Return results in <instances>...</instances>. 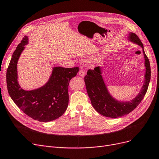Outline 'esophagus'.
<instances>
[{
	"mask_svg": "<svg viewBox=\"0 0 159 159\" xmlns=\"http://www.w3.org/2000/svg\"><path fill=\"white\" fill-rule=\"evenodd\" d=\"M85 74H86V71L83 70H80L79 71V75L80 76V77H84L85 76Z\"/></svg>",
	"mask_w": 159,
	"mask_h": 159,
	"instance_id": "34e87169",
	"label": "esophagus"
}]
</instances>
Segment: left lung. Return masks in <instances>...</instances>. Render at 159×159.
Instances as JSON below:
<instances>
[{"mask_svg":"<svg viewBox=\"0 0 159 159\" xmlns=\"http://www.w3.org/2000/svg\"><path fill=\"white\" fill-rule=\"evenodd\" d=\"M129 39L141 46L145 58V66L146 71L145 74L146 80L142 90L136 98L131 101L120 102L113 99L108 93L105 82L101 76L99 67H95L94 70L89 69L84 78L86 90L92 105L95 110L100 114L108 118H116L129 114L136 108L146 95L151 79V67L149 61L143 50L141 40L136 34L130 33Z\"/></svg>","mask_w":159,"mask_h":159,"instance_id":"1","label":"left lung"}]
</instances>
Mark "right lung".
<instances>
[{
	"label": "right lung",
	"instance_id": "obj_1",
	"mask_svg": "<svg viewBox=\"0 0 159 159\" xmlns=\"http://www.w3.org/2000/svg\"><path fill=\"white\" fill-rule=\"evenodd\" d=\"M28 40L25 36L13 53L6 73L8 91L11 99L25 114L38 121H51L58 118L66 110L69 83L77 75L79 68L54 67L45 85L34 90H24L17 82V64Z\"/></svg>",
	"mask_w": 159,
	"mask_h": 159
}]
</instances>
